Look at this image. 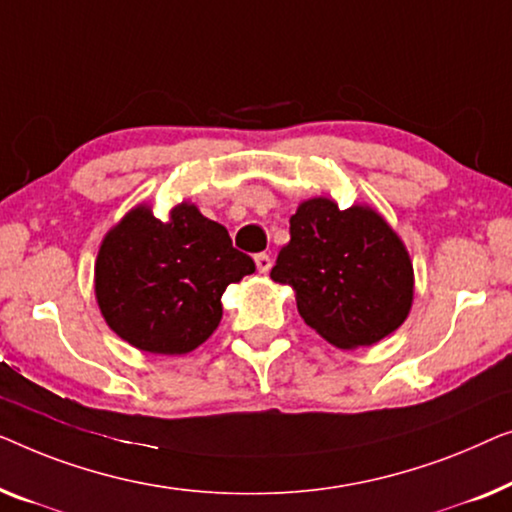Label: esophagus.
<instances>
[{
  "instance_id": "esophagus-1",
  "label": "esophagus",
  "mask_w": 512,
  "mask_h": 512,
  "mask_svg": "<svg viewBox=\"0 0 512 512\" xmlns=\"http://www.w3.org/2000/svg\"><path fill=\"white\" fill-rule=\"evenodd\" d=\"M255 264H257V271L259 273H269V269H271V255H266V253L255 255Z\"/></svg>"
}]
</instances>
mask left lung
Listing matches in <instances>:
<instances>
[{"label":"left lung","instance_id":"1","mask_svg":"<svg viewBox=\"0 0 512 512\" xmlns=\"http://www.w3.org/2000/svg\"><path fill=\"white\" fill-rule=\"evenodd\" d=\"M271 278L292 285L306 325L343 350L392 334L413 304V264L392 227L371 208L338 211L325 197L292 215Z\"/></svg>","mask_w":512,"mask_h":512}]
</instances>
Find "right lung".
Listing matches in <instances>:
<instances>
[{
  "label": "right lung",
  "instance_id": "1",
  "mask_svg": "<svg viewBox=\"0 0 512 512\" xmlns=\"http://www.w3.org/2000/svg\"><path fill=\"white\" fill-rule=\"evenodd\" d=\"M253 271V257L197 206H176L169 222L139 206L106 234L95 292L120 338L157 355H183L220 325L227 285Z\"/></svg>",
  "mask_w": 512,
  "mask_h": 512
}]
</instances>
